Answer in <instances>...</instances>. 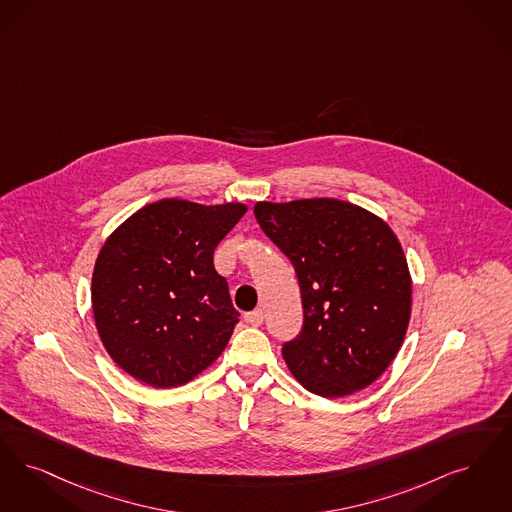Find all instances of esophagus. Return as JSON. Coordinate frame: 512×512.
Wrapping results in <instances>:
<instances>
[{
	"instance_id": "34e87169",
	"label": "esophagus",
	"mask_w": 512,
	"mask_h": 512,
	"mask_svg": "<svg viewBox=\"0 0 512 512\" xmlns=\"http://www.w3.org/2000/svg\"><path fill=\"white\" fill-rule=\"evenodd\" d=\"M246 322H249L251 326H261V324L265 322V312H263L261 308H257V310H251V312H247Z\"/></svg>"
}]
</instances>
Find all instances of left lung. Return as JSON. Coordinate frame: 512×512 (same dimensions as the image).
Returning <instances> with one entry per match:
<instances>
[{
  "label": "left lung",
  "mask_w": 512,
  "mask_h": 512,
  "mask_svg": "<svg viewBox=\"0 0 512 512\" xmlns=\"http://www.w3.org/2000/svg\"><path fill=\"white\" fill-rule=\"evenodd\" d=\"M253 213L301 287L305 322L282 348L287 368L324 398L366 389L408 331L411 276L396 234L368 209L333 198L257 202Z\"/></svg>",
  "instance_id": "8db88e82"
}]
</instances>
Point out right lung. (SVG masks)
<instances>
[{
	"mask_svg": "<svg viewBox=\"0 0 512 512\" xmlns=\"http://www.w3.org/2000/svg\"><path fill=\"white\" fill-rule=\"evenodd\" d=\"M247 205L167 198L123 221L99 251L91 303L99 337L120 368L156 389L211 366L238 324L213 251Z\"/></svg>",
	"mask_w": 512,
	"mask_h": 512,
	"instance_id": "obj_1",
	"label": "right lung"
}]
</instances>
